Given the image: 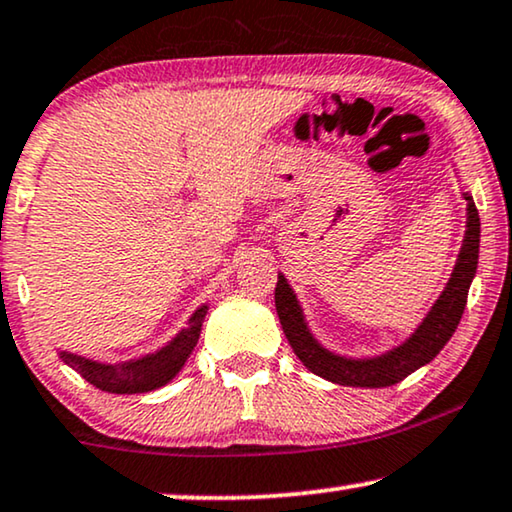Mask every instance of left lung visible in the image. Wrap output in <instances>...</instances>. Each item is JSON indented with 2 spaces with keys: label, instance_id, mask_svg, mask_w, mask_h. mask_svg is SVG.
Here are the masks:
<instances>
[{
  "label": "left lung",
  "instance_id": "1",
  "mask_svg": "<svg viewBox=\"0 0 512 512\" xmlns=\"http://www.w3.org/2000/svg\"><path fill=\"white\" fill-rule=\"evenodd\" d=\"M466 199V234H463L461 250L456 255L452 276L445 283V290L435 299L431 309L414 332L403 339L398 346L388 351L374 353V356H344L327 349L318 342L304 316V306L297 299L288 278L278 274L276 283V311L281 327L295 356L302 360L306 370L323 377L339 386H360V388H384L403 381L419 367L431 363L445 344L452 339L456 325L466 309V299L475 271H478L480 257V215L470 192H463Z\"/></svg>",
  "mask_w": 512,
  "mask_h": 512
}]
</instances>
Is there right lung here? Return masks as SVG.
Returning a JSON list of instances; mask_svg holds the SVG:
<instances>
[{
  "mask_svg": "<svg viewBox=\"0 0 512 512\" xmlns=\"http://www.w3.org/2000/svg\"><path fill=\"white\" fill-rule=\"evenodd\" d=\"M210 304H201L192 316H189L187 325L182 330H177V335L152 353L145 356L119 360V363H100V360L79 356L72 351H60L58 356L63 358L65 365H70L72 370H77L88 384L107 393H119V395H133V393H149L156 388L166 386L168 381H173L185 367L187 358L192 356L194 346L199 344L203 320Z\"/></svg>",
  "mask_w": 512,
  "mask_h": 512,
  "instance_id": "1",
  "label": "right lung"
}]
</instances>
